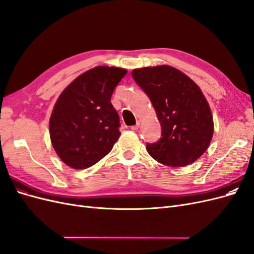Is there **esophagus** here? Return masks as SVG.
I'll list each match as a JSON object with an SVG mask.
<instances>
[{
	"label": "esophagus",
	"mask_w": 254,
	"mask_h": 254,
	"mask_svg": "<svg viewBox=\"0 0 254 254\" xmlns=\"http://www.w3.org/2000/svg\"><path fill=\"white\" fill-rule=\"evenodd\" d=\"M139 127H140V123H139V122H137L135 125L131 126V129L133 130V131H135V130H137V129H139Z\"/></svg>",
	"instance_id": "esophagus-1"
}]
</instances>
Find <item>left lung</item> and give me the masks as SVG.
Wrapping results in <instances>:
<instances>
[{
  "label": "left lung",
  "instance_id": "1",
  "mask_svg": "<svg viewBox=\"0 0 254 254\" xmlns=\"http://www.w3.org/2000/svg\"><path fill=\"white\" fill-rule=\"evenodd\" d=\"M131 75L149 97L162 128L160 140L146 145L149 155L166 166L195 162L214 132L210 106L200 88L170 65L135 68Z\"/></svg>",
  "mask_w": 254,
  "mask_h": 254
}]
</instances>
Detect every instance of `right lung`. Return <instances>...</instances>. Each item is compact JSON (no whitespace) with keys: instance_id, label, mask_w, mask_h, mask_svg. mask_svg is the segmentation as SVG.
I'll return each mask as SVG.
<instances>
[{"instance_id":"right-lung-1","label":"right lung","mask_w":254,"mask_h":254,"mask_svg":"<svg viewBox=\"0 0 254 254\" xmlns=\"http://www.w3.org/2000/svg\"><path fill=\"white\" fill-rule=\"evenodd\" d=\"M126 74L125 68L96 66L78 76L58 97L50 135L54 149L67 166L84 170L111 151L121 134L111 96Z\"/></svg>"}]
</instances>
